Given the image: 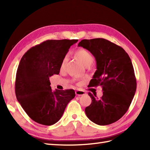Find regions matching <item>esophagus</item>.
I'll list each match as a JSON object with an SVG mask.
<instances>
[{"mask_svg":"<svg viewBox=\"0 0 150 150\" xmlns=\"http://www.w3.org/2000/svg\"><path fill=\"white\" fill-rule=\"evenodd\" d=\"M75 94L77 95V96H81V95H83L86 94L85 92L82 90H77L75 91Z\"/></svg>","mask_w":150,"mask_h":150,"instance_id":"34e87169","label":"esophagus"}]
</instances>
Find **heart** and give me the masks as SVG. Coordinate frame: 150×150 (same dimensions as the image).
Masks as SVG:
<instances>
[{"instance_id": "obj_1", "label": "heart", "mask_w": 150, "mask_h": 150, "mask_svg": "<svg viewBox=\"0 0 150 150\" xmlns=\"http://www.w3.org/2000/svg\"><path fill=\"white\" fill-rule=\"evenodd\" d=\"M75 55L86 66H90L94 60L93 57L91 54L88 50L83 48L79 49L76 51ZM67 62H68V57H64L62 59L61 63H60V68H63L65 66Z\"/></svg>"}]
</instances>
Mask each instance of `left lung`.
Masks as SVG:
<instances>
[{
	"label": "left lung",
	"instance_id": "1",
	"mask_svg": "<svg viewBox=\"0 0 150 150\" xmlns=\"http://www.w3.org/2000/svg\"><path fill=\"white\" fill-rule=\"evenodd\" d=\"M78 46L95 57L97 70L90 84L100 86L103 90L100 98L89 92L91 103L86 108V114L98 125L116 122L128 111L135 93L137 81L131 59L122 47L102 38L83 39Z\"/></svg>",
	"mask_w": 150,
	"mask_h": 150
}]
</instances>
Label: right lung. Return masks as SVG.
<instances>
[{
    "instance_id": "add662e5",
    "label": "right lung",
    "mask_w": 150,
    "mask_h": 150,
    "mask_svg": "<svg viewBox=\"0 0 150 150\" xmlns=\"http://www.w3.org/2000/svg\"><path fill=\"white\" fill-rule=\"evenodd\" d=\"M77 41L47 40L31 47L22 56L16 74L15 95L35 122L45 126L55 124L75 97L71 89L52 91L49 79L59 74L62 59Z\"/></svg>"
}]
</instances>
